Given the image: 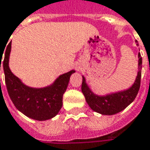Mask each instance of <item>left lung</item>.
Here are the masks:
<instances>
[{
  "label": "left lung",
  "instance_id": "obj_1",
  "mask_svg": "<svg viewBox=\"0 0 150 150\" xmlns=\"http://www.w3.org/2000/svg\"><path fill=\"white\" fill-rule=\"evenodd\" d=\"M139 66L138 74L134 84L130 88L122 92L112 93L106 96H97L86 84L85 79L83 76L81 90L83 93L87 103L94 111L100 113L101 115H112L122 111L127 107L137 97L140 89L141 78V68H142V58L139 53Z\"/></svg>",
  "mask_w": 150,
  "mask_h": 150
}]
</instances>
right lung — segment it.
Listing matches in <instances>:
<instances>
[{
    "mask_svg": "<svg viewBox=\"0 0 150 150\" xmlns=\"http://www.w3.org/2000/svg\"><path fill=\"white\" fill-rule=\"evenodd\" d=\"M6 49L5 57L2 62L5 80L9 96L15 107L26 116L39 121L50 119L57 115L62 106V97L67 88L70 76L75 71L60 75L51 86L44 88H30L24 85L9 70L11 42ZM1 64V60L0 71Z\"/></svg>",
    "mask_w": 150,
    "mask_h": 150,
    "instance_id": "add662e5",
    "label": "right lung"
}]
</instances>
